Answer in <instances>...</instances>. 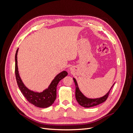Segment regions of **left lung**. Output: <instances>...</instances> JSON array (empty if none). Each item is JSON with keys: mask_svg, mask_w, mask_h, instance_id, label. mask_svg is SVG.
Instances as JSON below:
<instances>
[{"mask_svg": "<svg viewBox=\"0 0 133 133\" xmlns=\"http://www.w3.org/2000/svg\"><path fill=\"white\" fill-rule=\"evenodd\" d=\"M73 80H74V82L75 83V98H76V100H77L78 103L81 106H82L83 107H85V108H90V107H94V106L98 105H99V104L104 102L105 100H107V98H108V95H109V92H110V90L109 91V92L105 95H104L102 98L94 99H88V98H86L85 96L82 93L81 91H80L77 82H76L75 79L73 78ZM113 85H114V84H113ZM112 87L111 88V89L112 88Z\"/></svg>", "mask_w": 133, "mask_h": 133, "instance_id": "8db88e82", "label": "left lung"}]
</instances>
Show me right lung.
<instances>
[{
    "label": "right lung",
    "mask_w": 133,
    "mask_h": 133,
    "mask_svg": "<svg viewBox=\"0 0 133 133\" xmlns=\"http://www.w3.org/2000/svg\"><path fill=\"white\" fill-rule=\"evenodd\" d=\"M18 49L16 51L15 60V73L18 85L21 92L26 99L30 104L39 108L49 107L54 102L57 97V87L60 80H62L68 75L66 71H63L55 76L48 89L42 92H36L30 90L24 85L20 78L17 65V54Z\"/></svg>",
    "instance_id": "right-lung-1"
}]
</instances>
